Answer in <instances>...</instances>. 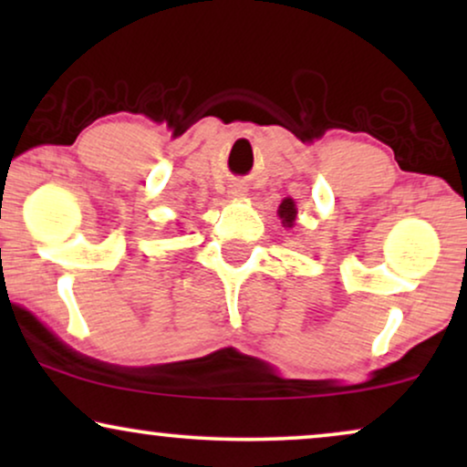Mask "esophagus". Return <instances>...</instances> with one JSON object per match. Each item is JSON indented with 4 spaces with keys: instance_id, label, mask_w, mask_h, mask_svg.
Instances as JSON below:
<instances>
[{
    "instance_id": "34e87169",
    "label": "esophagus",
    "mask_w": 467,
    "mask_h": 467,
    "mask_svg": "<svg viewBox=\"0 0 467 467\" xmlns=\"http://www.w3.org/2000/svg\"><path fill=\"white\" fill-rule=\"evenodd\" d=\"M244 193H246V191L242 189V187H235V189L232 191V195H234V197H242V195H244Z\"/></svg>"
}]
</instances>
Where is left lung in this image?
I'll list each match as a JSON object with an SVG mask.
<instances>
[{
  "label": "left lung",
  "instance_id": "left-lung-1",
  "mask_svg": "<svg viewBox=\"0 0 467 467\" xmlns=\"http://www.w3.org/2000/svg\"><path fill=\"white\" fill-rule=\"evenodd\" d=\"M278 216H280V219H283V225L285 227L296 225L297 208H296V202H293L291 197H286V200H283V203H280V206H278Z\"/></svg>",
  "mask_w": 467,
  "mask_h": 467
}]
</instances>
